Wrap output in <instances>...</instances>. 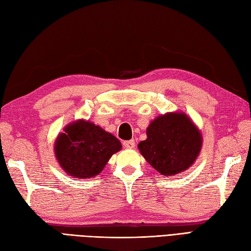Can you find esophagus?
<instances>
[{"label": "esophagus", "mask_w": 251, "mask_h": 251, "mask_svg": "<svg viewBox=\"0 0 251 251\" xmlns=\"http://www.w3.org/2000/svg\"><path fill=\"white\" fill-rule=\"evenodd\" d=\"M124 147L126 149H133L135 147V141L134 140H126V141H124Z\"/></svg>", "instance_id": "34e87169"}]
</instances>
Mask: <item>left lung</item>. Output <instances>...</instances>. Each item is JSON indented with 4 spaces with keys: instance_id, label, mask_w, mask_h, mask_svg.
<instances>
[{
    "instance_id": "obj_1",
    "label": "left lung",
    "mask_w": 251,
    "mask_h": 251,
    "mask_svg": "<svg viewBox=\"0 0 251 251\" xmlns=\"http://www.w3.org/2000/svg\"><path fill=\"white\" fill-rule=\"evenodd\" d=\"M200 130L185 113H167L147 128V139L139 142L142 156L155 170L174 176L194 164L201 149Z\"/></svg>"
}]
</instances>
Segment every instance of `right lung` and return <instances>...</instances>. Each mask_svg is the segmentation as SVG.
Wrapping results in <instances>:
<instances>
[{
	"label": "right lung",
	"mask_w": 251,
	"mask_h": 251,
	"mask_svg": "<svg viewBox=\"0 0 251 251\" xmlns=\"http://www.w3.org/2000/svg\"><path fill=\"white\" fill-rule=\"evenodd\" d=\"M120 150V141L114 135L82 119L66 126L55 142L60 167L74 178L98 175L112 155Z\"/></svg>",
	"instance_id": "right-lung-1"
}]
</instances>
